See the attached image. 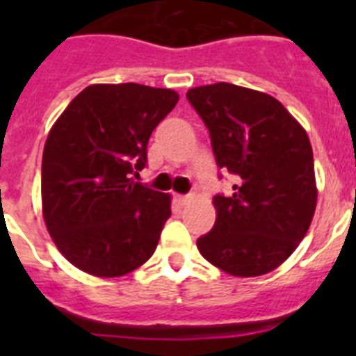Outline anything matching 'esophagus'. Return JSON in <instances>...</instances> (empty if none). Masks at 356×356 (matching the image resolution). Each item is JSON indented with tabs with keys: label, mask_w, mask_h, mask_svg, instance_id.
<instances>
[{
	"label": "esophagus",
	"mask_w": 356,
	"mask_h": 356,
	"mask_svg": "<svg viewBox=\"0 0 356 356\" xmlns=\"http://www.w3.org/2000/svg\"><path fill=\"white\" fill-rule=\"evenodd\" d=\"M176 201H178L180 205H185V203L188 201V196L187 194H176Z\"/></svg>",
	"instance_id": "obj_1"
}]
</instances>
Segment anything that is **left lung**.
I'll use <instances>...</instances> for the list:
<instances>
[{"mask_svg": "<svg viewBox=\"0 0 356 356\" xmlns=\"http://www.w3.org/2000/svg\"><path fill=\"white\" fill-rule=\"evenodd\" d=\"M234 193L216 194V225L200 253L232 276H260L289 259L316 212L317 188L307 131L269 94L213 83L187 92Z\"/></svg>", "mask_w": 356, "mask_h": 356, "instance_id": "1", "label": "left lung"}]
</instances>
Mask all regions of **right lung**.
<instances>
[{
  "mask_svg": "<svg viewBox=\"0 0 356 356\" xmlns=\"http://www.w3.org/2000/svg\"><path fill=\"white\" fill-rule=\"evenodd\" d=\"M178 103L171 89L97 83L81 90L42 153V213L49 235L81 271L115 278L155 253L171 197L135 181L147 140Z\"/></svg>",
  "mask_w": 356,
  "mask_h": 356,
  "instance_id": "1",
  "label": "right lung"
}]
</instances>
